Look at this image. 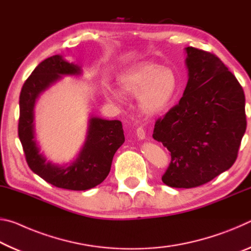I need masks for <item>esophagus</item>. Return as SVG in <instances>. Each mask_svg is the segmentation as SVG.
Segmentation results:
<instances>
[{
    "label": "esophagus",
    "mask_w": 251,
    "mask_h": 251,
    "mask_svg": "<svg viewBox=\"0 0 251 251\" xmlns=\"http://www.w3.org/2000/svg\"><path fill=\"white\" fill-rule=\"evenodd\" d=\"M136 135H137V138L141 139V141L146 138V133H145V130H144V128H142V127H138L137 130H136Z\"/></svg>",
    "instance_id": "obj_1"
}]
</instances>
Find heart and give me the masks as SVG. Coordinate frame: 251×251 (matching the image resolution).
Returning a JSON list of instances; mask_svg holds the SVG:
<instances>
[{"label": "heart", "mask_w": 251, "mask_h": 251, "mask_svg": "<svg viewBox=\"0 0 251 251\" xmlns=\"http://www.w3.org/2000/svg\"><path fill=\"white\" fill-rule=\"evenodd\" d=\"M123 94L139 96V107L146 115L156 116L166 110L177 91V76L168 67L144 63L118 76ZM113 100H121L120 93L110 91Z\"/></svg>", "instance_id": "1"}]
</instances>
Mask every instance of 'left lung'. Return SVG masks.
I'll list each match as a JSON object with an SVG mask.
<instances>
[{
  "label": "left lung",
  "instance_id": "1",
  "mask_svg": "<svg viewBox=\"0 0 251 251\" xmlns=\"http://www.w3.org/2000/svg\"><path fill=\"white\" fill-rule=\"evenodd\" d=\"M184 95L156 121L155 141L171 151L161 177L174 188H193L228 171L237 159L247 127L245 94L216 55L188 46Z\"/></svg>",
  "mask_w": 251,
  "mask_h": 251
}]
</instances>
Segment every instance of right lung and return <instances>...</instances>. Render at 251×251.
Masks as SVG:
<instances>
[{"label": "right lung", "instance_id": "obj_1", "mask_svg": "<svg viewBox=\"0 0 251 251\" xmlns=\"http://www.w3.org/2000/svg\"><path fill=\"white\" fill-rule=\"evenodd\" d=\"M77 64L67 62L62 55L44 59L25 80L20 94L19 137L22 143L27 165L33 173L49 184L70 190H87L100 185L109 174L113 157L125 142L120 121H107L91 116L86 139L77 158L69 165H58L46 160L40 151L35 138L34 107L42 93L62 76L80 75Z\"/></svg>", "mask_w": 251, "mask_h": 251}]
</instances>
